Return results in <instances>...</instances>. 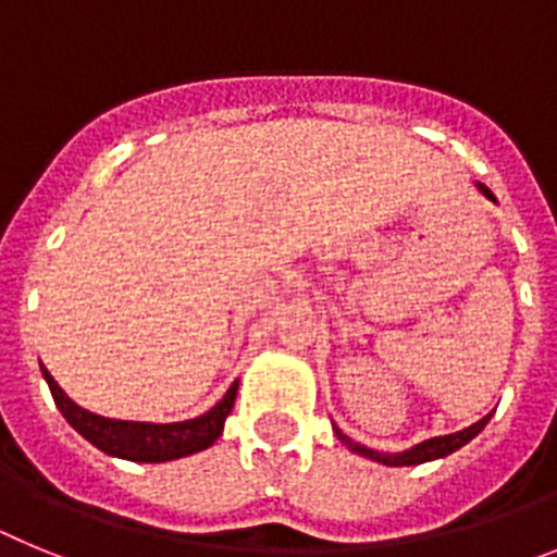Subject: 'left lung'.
<instances>
[{"instance_id":"left-lung-1","label":"left lung","mask_w":557,"mask_h":557,"mask_svg":"<svg viewBox=\"0 0 557 557\" xmlns=\"http://www.w3.org/2000/svg\"><path fill=\"white\" fill-rule=\"evenodd\" d=\"M480 189L485 191V195H488L491 200H494V195H491L488 189H485V186L480 184ZM491 421V416H485L482 418V421H476V424H471L469 430H460V432H455V435H441V437H430V441H424V444H418V446H412V449H407V451H401V455H379V451H373V449H366V446H359V444H351V441H348L346 435H343V432L339 430H334L337 432V437L339 441H343V444H348L351 446V451H357V455H362V457H371V460H376V462H385V466H418V462H426V460H437V457H446V455H451V451L455 449H460V446H466L471 441V437H476L482 432V426L488 424Z\"/></svg>"}]
</instances>
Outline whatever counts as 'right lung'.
<instances>
[{
	"mask_svg": "<svg viewBox=\"0 0 557 557\" xmlns=\"http://www.w3.org/2000/svg\"><path fill=\"white\" fill-rule=\"evenodd\" d=\"M41 373L47 379L49 391H52L58 410L63 412L69 424L86 437L88 444H95L106 455L133 462H166L195 455L200 449H209L223 435L225 418H228L231 407H234L236 387H239V382H234L218 405L211 407L209 412H203V416L191 418V421H178V424H141V421H116V418H102L83 410V407H77L58 387V382L49 376V371L44 366Z\"/></svg>",
	"mask_w": 557,
	"mask_h": 557,
	"instance_id": "obj_1",
	"label": "right lung"
}]
</instances>
